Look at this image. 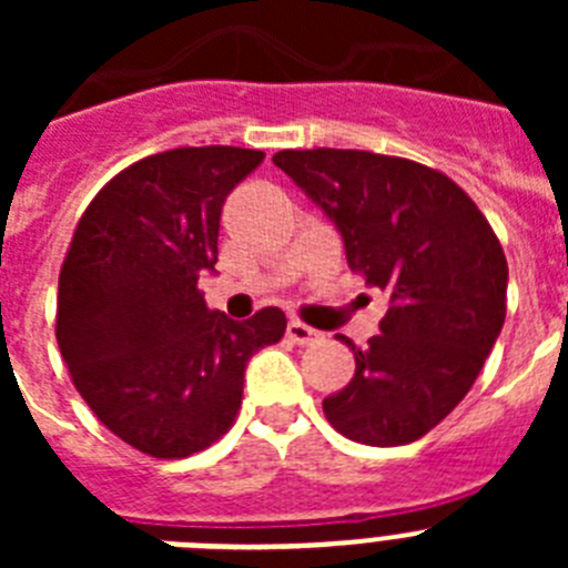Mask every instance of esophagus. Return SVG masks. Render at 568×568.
Instances as JSON below:
<instances>
[{
	"instance_id": "34e87169",
	"label": "esophagus",
	"mask_w": 568,
	"mask_h": 568,
	"mask_svg": "<svg viewBox=\"0 0 568 568\" xmlns=\"http://www.w3.org/2000/svg\"><path fill=\"white\" fill-rule=\"evenodd\" d=\"M287 338L293 341V344L310 346V344H318V341H324V335H321L318 329L307 327L304 321H290V324H287Z\"/></svg>"
}]
</instances>
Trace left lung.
Segmentation results:
<instances>
[{
  "instance_id": "1",
  "label": "left lung",
  "mask_w": 568,
  "mask_h": 568,
  "mask_svg": "<svg viewBox=\"0 0 568 568\" xmlns=\"http://www.w3.org/2000/svg\"><path fill=\"white\" fill-rule=\"evenodd\" d=\"M275 168L344 235L349 270L389 293L381 335L324 398L344 438L400 446L464 400L506 318L509 267L478 204L440 170L366 150H281Z\"/></svg>"
}]
</instances>
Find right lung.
Instances as JSON below:
<instances>
[{
  "label": "right lung",
  "mask_w": 568,
  "mask_h": 568,
  "mask_svg": "<svg viewBox=\"0 0 568 568\" xmlns=\"http://www.w3.org/2000/svg\"><path fill=\"white\" fill-rule=\"evenodd\" d=\"M261 150L175 148L115 173L79 219L59 270L57 341L73 386L115 438L187 458L241 409L244 369L278 344L287 315L207 310L199 273L219 261L230 190Z\"/></svg>",
  "instance_id": "add662e5"
}]
</instances>
